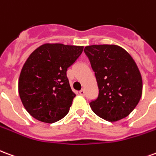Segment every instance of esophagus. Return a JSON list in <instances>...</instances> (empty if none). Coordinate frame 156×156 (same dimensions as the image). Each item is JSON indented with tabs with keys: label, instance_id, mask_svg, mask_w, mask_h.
Returning a JSON list of instances; mask_svg holds the SVG:
<instances>
[{
	"label": "esophagus",
	"instance_id": "34e87169",
	"mask_svg": "<svg viewBox=\"0 0 156 156\" xmlns=\"http://www.w3.org/2000/svg\"><path fill=\"white\" fill-rule=\"evenodd\" d=\"M78 93H79V94L81 95V96H83V95H84V94H85V91L83 90V89H81V90L78 92Z\"/></svg>",
	"mask_w": 156,
	"mask_h": 156
}]
</instances>
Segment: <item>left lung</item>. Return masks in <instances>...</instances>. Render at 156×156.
<instances>
[{"mask_svg": "<svg viewBox=\"0 0 156 156\" xmlns=\"http://www.w3.org/2000/svg\"><path fill=\"white\" fill-rule=\"evenodd\" d=\"M98 87V96L89 105L105 120H120L133 111L142 95L140 72L129 53L118 45L87 46Z\"/></svg>", "mask_w": 156, "mask_h": 156, "instance_id": "8db88e82", "label": "left lung"}]
</instances>
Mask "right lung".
I'll use <instances>...</instances> for the list:
<instances>
[{
	"label": "right lung",
	"mask_w": 156,
	"mask_h": 156,
	"mask_svg": "<svg viewBox=\"0 0 156 156\" xmlns=\"http://www.w3.org/2000/svg\"><path fill=\"white\" fill-rule=\"evenodd\" d=\"M83 50V46L45 43L30 54L18 80L19 95L30 115L51 124L68 114L76 94L67 70Z\"/></svg>",
	"instance_id": "right-lung-1"
}]
</instances>
